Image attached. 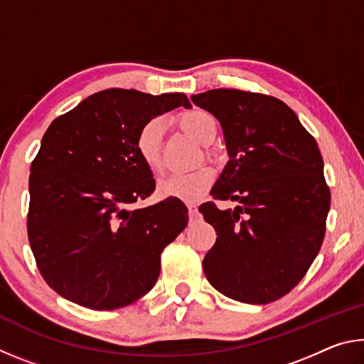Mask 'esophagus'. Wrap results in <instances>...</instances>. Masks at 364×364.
<instances>
[{"label":"esophagus","instance_id":"esophagus-1","mask_svg":"<svg viewBox=\"0 0 364 364\" xmlns=\"http://www.w3.org/2000/svg\"><path fill=\"white\" fill-rule=\"evenodd\" d=\"M188 210H189V220L193 221L197 218V207L194 204H188Z\"/></svg>","mask_w":364,"mask_h":364}]
</instances>
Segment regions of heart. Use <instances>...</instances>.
Segmentation results:
<instances>
[{
  "mask_svg": "<svg viewBox=\"0 0 364 364\" xmlns=\"http://www.w3.org/2000/svg\"><path fill=\"white\" fill-rule=\"evenodd\" d=\"M180 127L189 136L199 143H210L217 133V122L213 117L200 109H193L180 115ZM162 136L164 122L162 119L147 120L136 133L134 146L143 162L152 171L162 168ZM213 183V171L208 167H199L191 171H178L164 176L159 181V193L165 197H176L181 200H196L205 193Z\"/></svg>",
  "mask_w": 364,
  "mask_h": 364,
  "instance_id": "b5f03b06",
  "label": "heart"
}]
</instances>
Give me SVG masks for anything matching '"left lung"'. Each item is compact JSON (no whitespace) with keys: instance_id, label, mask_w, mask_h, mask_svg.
I'll use <instances>...</instances> for the list:
<instances>
[{"instance_id":"1","label":"left lung","mask_w":364,"mask_h":364,"mask_svg":"<svg viewBox=\"0 0 364 364\" xmlns=\"http://www.w3.org/2000/svg\"><path fill=\"white\" fill-rule=\"evenodd\" d=\"M223 128L230 160L212 188L226 210L199 207L217 231L202 262L210 284L242 304H269L299 284L321 249L331 193L315 138L273 96L210 90L191 96Z\"/></svg>"}]
</instances>
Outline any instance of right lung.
I'll use <instances>...</instances> for the list:
<instances>
[{"instance_id":"obj_1","label":"right lung","mask_w":364,"mask_h":364,"mask_svg":"<svg viewBox=\"0 0 364 364\" xmlns=\"http://www.w3.org/2000/svg\"><path fill=\"white\" fill-rule=\"evenodd\" d=\"M183 93L110 88L58 117L30 167L27 231L36 264L60 297L91 310L133 304L156 284L160 254L188 225L176 197L132 210L156 189L134 139Z\"/></svg>"}]
</instances>
